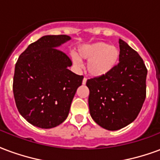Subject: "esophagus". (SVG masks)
Segmentation results:
<instances>
[{
  "mask_svg": "<svg viewBox=\"0 0 160 160\" xmlns=\"http://www.w3.org/2000/svg\"><path fill=\"white\" fill-rule=\"evenodd\" d=\"M86 78H84L83 79V80H82V84H83V85H86Z\"/></svg>",
  "mask_w": 160,
  "mask_h": 160,
  "instance_id": "obj_1",
  "label": "esophagus"
}]
</instances>
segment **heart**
<instances>
[{"label": "heart", "instance_id": "heart-1", "mask_svg": "<svg viewBox=\"0 0 160 160\" xmlns=\"http://www.w3.org/2000/svg\"><path fill=\"white\" fill-rule=\"evenodd\" d=\"M119 58V48L103 41L82 45L78 47L77 53L71 54V60L76 66H80L81 60L87 61L86 70L92 77L109 74L116 67Z\"/></svg>", "mask_w": 160, "mask_h": 160}]
</instances>
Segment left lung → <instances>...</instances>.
Instances as JSON below:
<instances>
[{"label": "left lung", "instance_id": "obj_1", "mask_svg": "<svg viewBox=\"0 0 160 160\" xmlns=\"http://www.w3.org/2000/svg\"><path fill=\"white\" fill-rule=\"evenodd\" d=\"M119 64L104 76L86 81L90 114L98 125L117 131L134 121L146 98L148 70L142 58L119 40Z\"/></svg>", "mask_w": 160, "mask_h": 160}]
</instances>
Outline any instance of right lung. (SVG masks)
Here are the masks:
<instances>
[{"instance_id":"1","label":"right lung","mask_w":160,"mask_h":160,"mask_svg":"<svg viewBox=\"0 0 160 160\" xmlns=\"http://www.w3.org/2000/svg\"><path fill=\"white\" fill-rule=\"evenodd\" d=\"M66 35H45L29 45L15 65L13 95L20 114L31 125L51 129L62 124L83 76L68 69V57L58 50Z\"/></svg>"}]
</instances>
